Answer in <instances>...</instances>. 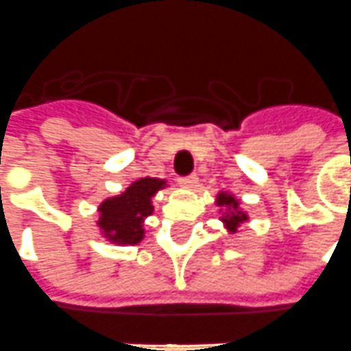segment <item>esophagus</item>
<instances>
[{
  "instance_id": "esophagus-1",
  "label": "esophagus",
  "mask_w": 351,
  "mask_h": 351,
  "mask_svg": "<svg viewBox=\"0 0 351 351\" xmlns=\"http://www.w3.org/2000/svg\"><path fill=\"white\" fill-rule=\"evenodd\" d=\"M180 185L183 189H195L199 185V178L193 173V176H187V178H180Z\"/></svg>"
}]
</instances>
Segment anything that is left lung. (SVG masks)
<instances>
[{"label": "left lung", "instance_id": "obj_1", "mask_svg": "<svg viewBox=\"0 0 351 351\" xmlns=\"http://www.w3.org/2000/svg\"><path fill=\"white\" fill-rule=\"evenodd\" d=\"M216 204L219 206V212H223V216L219 217V219H221V223H223L229 235L237 233L239 227L250 219L248 212H245L241 208V200L237 199L233 193H229V191H219L217 193Z\"/></svg>", "mask_w": 351, "mask_h": 351}]
</instances>
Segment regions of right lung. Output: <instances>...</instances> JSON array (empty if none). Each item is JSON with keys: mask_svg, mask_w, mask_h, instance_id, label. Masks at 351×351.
<instances>
[{"mask_svg": "<svg viewBox=\"0 0 351 351\" xmlns=\"http://www.w3.org/2000/svg\"><path fill=\"white\" fill-rule=\"evenodd\" d=\"M168 187V181L158 178H141L120 195L108 197L99 204L95 221L101 237L110 245L134 246L145 239V219L154 212L152 199Z\"/></svg>", "mask_w": 351, "mask_h": 351, "instance_id": "right-lung-1", "label": "right lung"}]
</instances>
